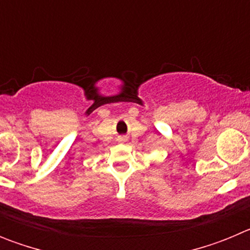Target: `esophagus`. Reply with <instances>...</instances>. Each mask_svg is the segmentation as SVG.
<instances>
[{"label": "esophagus", "instance_id": "obj_1", "mask_svg": "<svg viewBox=\"0 0 250 250\" xmlns=\"http://www.w3.org/2000/svg\"><path fill=\"white\" fill-rule=\"evenodd\" d=\"M126 140H127V138L125 135H121V136H119V138H118L119 143H125Z\"/></svg>", "mask_w": 250, "mask_h": 250}]
</instances>
